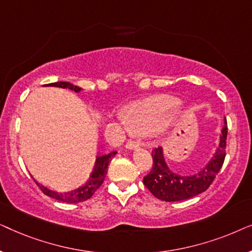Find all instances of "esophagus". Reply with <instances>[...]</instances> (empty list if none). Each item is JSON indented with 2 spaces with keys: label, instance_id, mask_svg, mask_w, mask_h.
<instances>
[{
  "label": "esophagus",
  "instance_id": "obj_1",
  "mask_svg": "<svg viewBox=\"0 0 252 252\" xmlns=\"http://www.w3.org/2000/svg\"><path fill=\"white\" fill-rule=\"evenodd\" d=\"M139 146H140V142L135 140H129V141H127V143H126V148L129 150L135 149V148H139Z\"/></svg>",
  "mask_w": 252,
  "mask_h": 252
}]
</instances>
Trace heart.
<instances>
[{
    "instance_id": "b5f03b06",
    "label": "heart",
    "mask_w": 252,
    "mask_h": 252,
    "mask_svg": "<svg viewBox=\"0 0 252 252\" xmlns=\"http://www.w3.org/2000/svg\"><path fill=\"white\" fill-rule=\"evenodd\" d=\"M178 105L177 99L161 96L133 103L127 108V113L119 112L117 117L127 130L150 133L159 128Z\"/></svg>"
}]
</instances>
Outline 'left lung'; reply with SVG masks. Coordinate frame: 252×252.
<instances>
[{
    "label": "left lung",
    "instance_id": "1",
    "mask_svg": "<svg viewBox=\"0 0 252 252\" xmlns=\"http://www.w3.org/2000/svg\"><path fill=\"white\" fill-rule=\"evenodd\" d=\"M227 122L222 127L219 147L212 159L192 175H180L171 171L165 163L163 148L153 149V168L143 178V184L155 197L165 202L184 201L205 191L215 180L226 157Z\"/></svg>",
    "mask_w": 252,
    "mask_h": 252
}]
</instances>
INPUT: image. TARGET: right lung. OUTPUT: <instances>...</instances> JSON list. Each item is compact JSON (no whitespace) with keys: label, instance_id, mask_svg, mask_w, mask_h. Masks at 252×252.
Instances as JSON below:
<instances>
[{"label":"right lung","instance_id":"1","mask_svg":"<svg viewBox=\"0 0 252 252\" xmlns=\"http://www.w3.org/2000/svg\"><path fill=\"white\" fill-rule=\"evenodd\" d=\"M47 86H53V87H61V88H68L71 91H74L75 93H79L81 91L80 87L78 86H74L70 84V82H65V81H60V82H53V84H48ZM117 154V151H112L108 155H103V156H98L96 158V163H95V167L93 173L89 177L88 181L86 182L84 186L79 187L74 190L67 191V192H56L54 190H50L44 186L40 185L39 182L35 184L39 186V188L42 190L43 194H46L47 196H49L51 198L57 199V201L61 202H65V203H80L84 201H87L88 198H91L94 192L97 190V189L101 187V185L104 181L106 172H108V165L111 160V158L115 156Z\"/></svg>","mask_w":252,"mask_h":252}]
</instances>
